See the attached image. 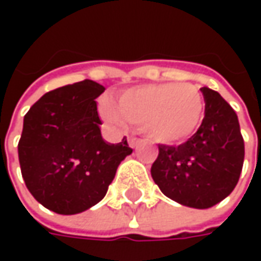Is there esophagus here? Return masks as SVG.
Masks as SVG:
<instances>
[{
  "label": "esophagus",
  "instance_id": "obj_1",
  "mask_svg": "<svg viewBox=\"0 0 261 261\" xmlns=\"http://www.w3.org/2000/svg\"><path fill=\"white\" fill-rule=\"evenodd\" d=\"M141 144H142V141H141L139 138H134V136L129 138V146H130V148H138Z\"/></svg>",
  "mask_w": 261,
  "mask_h": 261
}]
</instances>
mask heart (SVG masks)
Segmentation results:
<instances>
[{
    "label": "heart",
    "instance_id": "heart-1",
    "mask_svg": "<svg viewBox=\"0 0 261 261\" xmlns=\"http://www.w3.org/2000/svg\"><path fill=\"white\" fill-rule=\"evenodd\" d=\"M100 110L117 130H126L130 122L141 125L151 141L174 145L195 135L203 119L205 100L193 84L155 83L123 91L119 106L105 100Z\"/></svg>",
    "mask_w": 261,
    "mask_h": 261
}]
</instances>
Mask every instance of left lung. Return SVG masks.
I'll return each mask as SVG.
<instances>
[{
	"mask_svg": "<svg viewBox=\"0 0 261 261\" xmlns=\"http://www.w3.org/2000/svg\"><path fill=\"white\" fill-rule=\"evenodd\" d=\"M205 117L197 132L178 146L158 145L151 175L177 203L212 207L236 189L244 163V139L234 109L203 87Z\"/></svg>",
	"mask_w": 261,
	"mask_h": 261,
	"instance_id": "8db88e82",
	"label": "left lung"
}]
</instances>
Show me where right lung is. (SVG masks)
<instances>
[{
    "instance_id": "obj_1",
    "label": "right lung",
    "mask_w": 261,
    "mask_h": 261,
    "mask_svg": "<svg viewBox=\"0 0 261 261\" xmlns=\"http://www.w3.org/2000/svg\"><path fill=\"white\" fill-rule=\"evenodd\" d=\"M105 87L91 80L52 90L25 113L18 161L29 192L46 209L75 215L97 205L116 170L132 154L126 138L106 142L95 98Z\"/></svg>"
}]
</instances>
